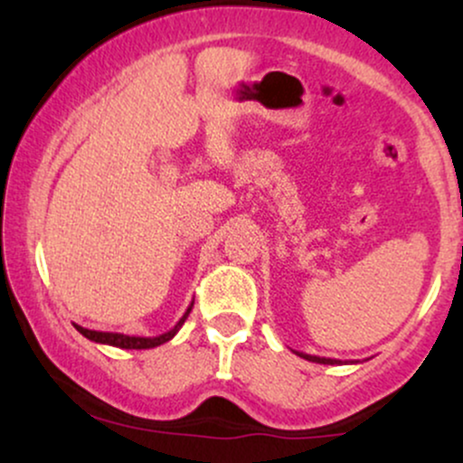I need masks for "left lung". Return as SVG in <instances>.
Instances as JSON below:
<instances>
[{
    "mask_svg": "<svg viewBox=\"0 0 463 463\" xmlns=\"http://www.w3.org/2000/svg\"><path fill=\"white\" fill-rule=\"evenodd\" d=\"M296 354H298V357H302V359H307V361H313V364H326V365H335V364H342V361L339 359H328V357H317V354H307V353H298V350H294Z\"/></svg>",
    "mask_w": 463,
    "mask_h": 463,
    "instance_id": "1",
    "label": "left lung"
}]
</instances>
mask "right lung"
I'll list each match as a JSON object with an SVG mask.
<instances>
[{
  "mask_svg": "<svg viewBox=\"0 0 463 463\" xmlns=\"http://www.w3.org/2000/svg\"><path fill=\"white\" fill-rule=\"evenodd\" d=\"M191 309H194V302L187 307V311H184V316L180 317L176 322V326L169 328L167 333H161L156 335V337H137V335H124V333H104V331H91V328H84V326H78V324H73L76 326L78 333H82L84 337L91 339L95 344H106V346H115V348H126V350H143V348H156L161 346V344L169 342V339L174 337L180 331V326H183L184 320L189 317Z\"/></svg>",
  "mask_w": 463,
  "mask_h": 463,
  "instance_id": "obj_1",
  "label": "right lung"
}]
</instances>
